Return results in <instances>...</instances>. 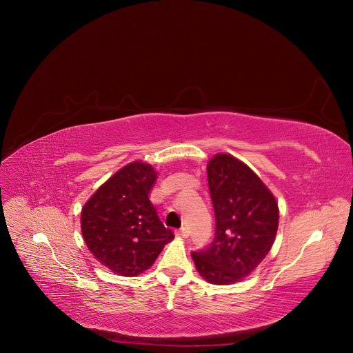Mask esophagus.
Masks as SVG:
<instances>
[{"mask_svg":"<svg viewBox=\"0 0 353 353\" xmlns=\"http://www.w3.org/2000/svg\"><path fill=\"white\" fill-rule=\"evenodd\" d=\"M175 236H176V237H181V239H187V237L190 236V230L185 228V227H182V228H179V230L175 231Z\"/></svg>","mask_w":353,"mask_h":353,"instance_id":"esophagus-1","label":"esophagus"}]
</instances>
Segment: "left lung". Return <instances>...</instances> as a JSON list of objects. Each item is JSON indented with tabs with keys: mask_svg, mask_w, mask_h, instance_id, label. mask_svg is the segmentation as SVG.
I'll list each match as a JSON object with an SVG mask.
<instances>
[{
	"mask_svg": "<svg viewBox=\"0 0 353 353\" xmlns=\"http://www.w3.org/2000/svg\"><path fill=\"white\" fill-rule=\"evenodd\" d=\"M207 172L215 234L210 245L191 256L205 280L231 284L248 276L270 251L279 208L261 179L237 158L218 154Z\"/></svg>",
	"mask_w": 353,
	"mask_h": 353,
	"instance_id": "1",
	"label": "left lung"
}]
</instances>
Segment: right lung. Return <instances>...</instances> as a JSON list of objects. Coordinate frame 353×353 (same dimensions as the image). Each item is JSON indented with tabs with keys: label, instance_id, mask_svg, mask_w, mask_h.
<instances>
[{
	"label": "right lung",
	"instance_id": "right-lung-1",
	"mask_svg": "<svg viewBox=\"0 0 353 353\" xmlns=\"http://www.w3.org/2000/svg\"><path fill=\"white\" fill-rule=\"evenodd\" d=\"M157 172L133 162L100 187L81 210V232L92 254L122 276H137L154 264L174 239L159 220L149 191Z\"/></svg>",
	"mask_w": 353,
	"mask_h": 353
}]
</instances>
